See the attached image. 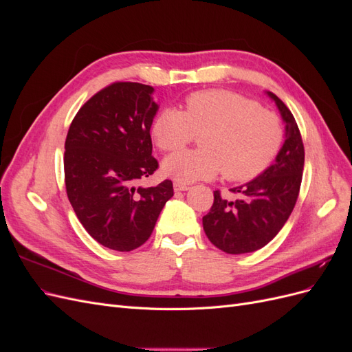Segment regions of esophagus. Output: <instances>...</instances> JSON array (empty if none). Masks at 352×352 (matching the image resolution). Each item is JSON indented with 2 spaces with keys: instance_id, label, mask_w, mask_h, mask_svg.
I'll list each match as a JSON object with an SVG mask.
<instances>
[{
  "instance_id": "34e87169",
  "label": "esophagus",
  "mask_w": 352,
  "mask_h": 352,
  "mask_svg": "<svg viewBox=\"0 0 352 352\" xmlns=\"http://www.w3.org/2000/svg\"><path fill=\"white\" fill-rule=\"evenodd\" d=\"M173 188H175V192H185V190L189 189L186 184H180V182H175Z\"/></svg>"
}]
</instances>
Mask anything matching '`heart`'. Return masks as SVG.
Instances as JSON below:
<instances>
[{
  "label": "heart",
  "instance_id": "1",
  "mask_svg": "<svg viewBox=\"0 0 352 352\" xmlns=\"http://www.w3.org/2000/svg\"><path fill=\"white\" fill-rule=\"evenodd\" d=\"M202 134L201 151H180L164 160L166 176L192 184L221 172L230 182H245L270 166L283 142L278 116L229 91L190 94L185 111L163 109L153 123V136L163 151L180 150Z\"/></svg>",
  "mask_w": 352,
  "mask_h": 352
}]
</instances>
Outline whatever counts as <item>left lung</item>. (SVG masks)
I'll use <instances>...</instances> for the list:
<instances>
[{
	"mask_svg": "<svg viewBox=\"0 0 352 352\" xmlns=\"http://www.w3.org/2000/svg\"><path fill=\"white\" fill-rule=\"evenodd\" d=\"M285 123V142L270 164L251 182L230 190L239 194L226 199L219 190L202 226L210 242L228 254L254 252L267 245L289 219L300 194L304 170V144L289 109L273 92Z\"/></svg>",
	"mask_w": 352,
	"mask_h": 352,
	"instance_id": "left-lung-1",
	"label": "left lung"
}]
</instances>
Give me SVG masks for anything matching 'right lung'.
I'll list each match as a JSON object with an SVG mask.
<instances>
[{"instance_id": "right-lung-1", "label": "right lung", "mask_w": 352, "mask_h": 352, "mask_svg": "<svg viewBox=\"0 0 352 352\" xmlns=\"http://www.w3.org/2000/svg\"><path fill=\"white\" fill-rule=\"evenodd\" d=\"M154 88L116 82L74 116L66 138L65 180L70 204L89 235L105 248L132 251L148 241L172 180L136 188L158 163L150 129L158 105Z\"/></svg>"}]
</instances>
